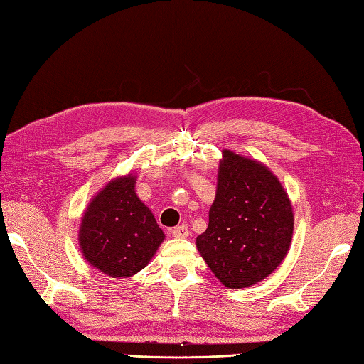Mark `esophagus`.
Instances as JSON below:
<instances>
[{
    "label": "esophagus",
    "instance_id": "1",
    "mask_svg": "<svg viewBox=\"0 0 364 364\" xmlns=\"http://www.w3.org/2000/svg\"><path fill=\"white\" fill-rule=\"evenodd\" d=\"M172 235H173V237H188L189 228H188V225H184L183 223V225H178L172 230Z\"/></svg>",
    "mask_w": 364,
    "mask_h": 364
}]
</instances>
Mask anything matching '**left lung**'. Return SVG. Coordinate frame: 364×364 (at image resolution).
<instances>
[{"mask_svg":"<svg viewBox=\"0 0 364 364\" xmlns=\"http://www.w3.org/2000/svg\"><path fill=\"white\" fill-rule=\"evenodd\" d=\"M222 154L210 223L196 245L220 283L239 289L282 264L294 214L282 183L264 164L230 150Z\"/></svg>","mask_w":364,"mask_h":364,"instance_id":"8db88e82","label":"left lung"}]
</instances>
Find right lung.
<instances>
[{
  "label": "right lung",
  "instance_id": "add662e5",
  "mask_svg": "<svg viewBox=\"0 0 364 364\" xmlns=\"http://www.w3.org/2000/svg\"><path fill=\"white\" fill-rule=\"evenodd\" d=\"M134 189L136 175L114 178L90 200L81 220L82 257L112 278L142 270L166 237Z\"/></svg>",
  "mask_w": 364,
  "mask_h": 364
}]
</instances>
